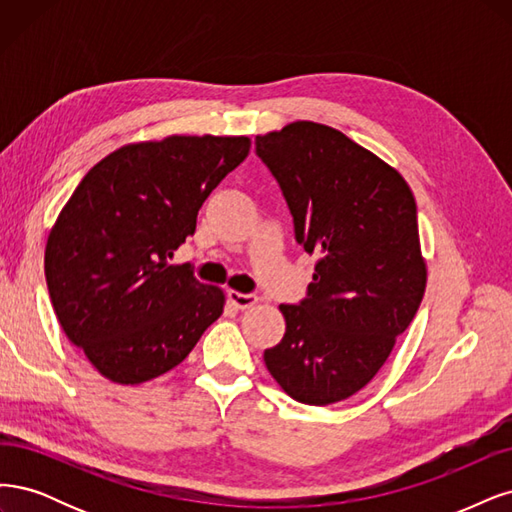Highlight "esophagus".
<instances>
[{
  "label": "esophagus",
  "instance_id": "obj_1",
  "mask_svg": "<svg viewBox=\"0 0 512 512\" xmlns=\"http://www.w3.org/2000/svg\"><path fill=\"white\" fill-rule=\"evenodd\" d=\"M227 298H229V302H232V306H236L240 310L253 308L259 302L257 295H253V293H240V291H234V289L227 293Z\"/></svg>",
  "mask_w": 512,
  "mask_h": 512
}]
</instances>
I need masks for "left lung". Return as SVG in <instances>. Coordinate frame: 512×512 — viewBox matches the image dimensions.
Returning <instances> with one entry per match:
<instances>
[{"instance_id": "obj_1", "label": "left lung", "mask_w": 512, "mask_h": 512, "mask_svg": "<svg viewBox=\"0 0 512 512\" xmlns=\"http://www.w3.org/2000/svg\"><path fill=\"white\" fill-rule=\"evenodd\" d=\"M255 142L295 240L319 255L308 298L278 306L287 329L263 361L293 400L336 404L385 366L423 300L415 195L387 161L323 123L295 121Z\"/></svg>"}]
</instances>
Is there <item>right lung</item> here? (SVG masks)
Wrapping results in <instances>:
<instances>
[{"label": "right lung", "instance_id": "1", "mask_svg": "<svg viewBox=\"0 0 512 512\" xmlns=\"http://www.w3.org/2000/svg\"><path fill=\"white\" fill-rule=\"evenodd\" d=\"M249 153V136L131 142L61 208L44 251L48 293L65 336L108 381L134 387L170 372L223 315L225 291L170 259Z\"/></svg>", "mask_w": 512, "mask_h": 512}]
</instances>
